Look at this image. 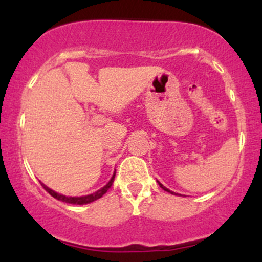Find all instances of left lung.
Returning <instances> with one entry per match:
<instances>
[{"instance_id":"8db88e82","label":"left lung","mask_w":262,"mask_h":262,"mask_svg":"<svg viewBox=\"0 0 262 262\" xmlns=\"http://www.w3.org/2000/svg\"><path fill=\"white\" fill-rule=\"evenodd\" d=\"M158 182H159V181H158ZM159 185H160V187H161V188H162V189H165V191H167V192H170V193H171V194H177V193H175V192H172V191H170V189H169V188H166V187H165V186H162V185H161V183H160V182H159Z\"/></svg>"}]
</instances>
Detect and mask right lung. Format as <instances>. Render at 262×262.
I'll use <instances>...</instances> for the list:
<instances>
[{
    "label": "right lung",
    "mask_w": 262,
    "mask_h": 262,
    "mask_svg": "<svg viewBox=\"0 0 262 262\" xmlns=\"http://www.w3.org/2000/svg\"><path fill=\"white\" fill-rule=\"evenodd\" d=\"M114 176H116V172L113 173L112 179L110 180V182H108L106 186H103V187H102L101 189H98L97 192H95V193H92V194H87V196H81V197H68V196H64V194H60V193H58V192L53 191V189H50L49 187H47V186H45L44 183H41V186H43L45 191H47L48 193L50 194V196H53L54 198H56V200H59V201H62V202L70 203V204H87V203L93 202V201L98 200V198H101L104 193H106L108 189L111 188V186H112V183L114 181Z\"/></svg>",
    "instance_id": "add662e5"
}]
</instances>
